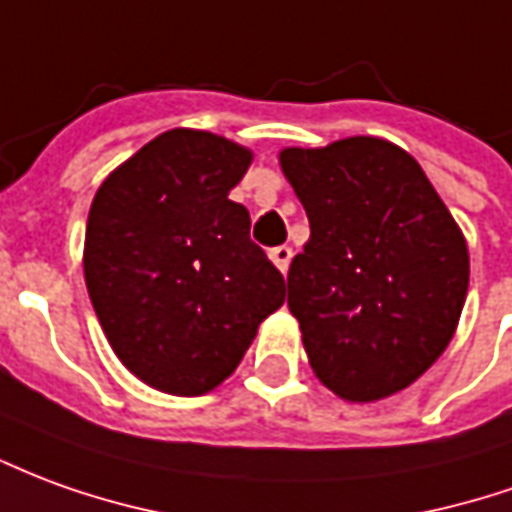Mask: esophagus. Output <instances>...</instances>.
<instances>
[{
	"label": "esophagus",
	"instance_id": "obj_1",
	"mask_svg": "<svg viewBox=\"0 0 512 512\" xmlns=\"http://www.w3.org/2000/svg\"><path fill=\"white\" fill-rule=\"evenodd\" d=\"M268 257H271V263L280 268V271H285V268H288V263H291L293 249L291 246H274V249L268 252Z\"/></svg>",
	"mask_w": 512,
	"mask_h": 512
}]
</instances>
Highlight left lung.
Returning <instances> with one entry per match:
<instances>
[{
	"label": "left lung",
	"instance_id": "left-lung-1",
	"mask_svg": "<svg viewBox=\"0 0 512 512\" xmlns=\"http://www.w3.org/2000/svg\"><path fill=\"white\" fill-rule=\"evenodd\" d=\"M280 166L310 221L288 271V307L316 377L346 402H377L416 382L455 335L468 246L405 149L343 138L282 149Z\"/></svg>",
	"mask_w": 512,
	"mask_h": 512
}]
</instances>
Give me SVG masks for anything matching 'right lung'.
I'll list each match as a JSON object with an SVG mask.
<instances>
[{"label": "right lung", "instance_id": "obj_1", "mask_svg": "<svg viewBox=\"0 0 512 512\" xmlns=\"http://www.w3.org/2000/svg\"><path fill=\"white\" fill-rule=\"evenodd\" d=\"M249 163L221 135L169 130L96 191L88 296L113 352L157 391H213L285 302L282 274L249 238V210L230 199Z\"/></svg>", "mask_w": 512, "mask_h": 512}]
</instances>
